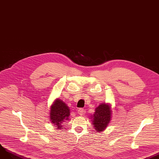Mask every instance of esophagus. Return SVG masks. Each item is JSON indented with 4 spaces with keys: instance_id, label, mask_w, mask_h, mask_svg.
<instances>
[{
    "instance_id": "1",
    "label": "esophagus",
    "mask_w": 159,
    "mask_h": 159,
    "mask_svg": "<svg viewBox=\"0 0 159 159\" xmlns=\"http://www.w3.org/2000/svg\"><path fill=\"white\" fill-rule=\"evenodd\" d=\"M78 114H79L80 115L83 116V115H85V111L84 109H83V108H80V109L78 110Z\"/></svg>"
}]
</instances>
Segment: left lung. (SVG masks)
<instances>
[{"mask_svg":"<svg viewBox=\"0 0 159 159\" xmlns=\"http://www.w3.org/2000/svg\"><path fill=\"white\" fill-rule=\"evenodd\" d=\"M111 118V111L109 105L105 103L101 104L95 109L93 115V125L96 131H102L105 130L110 123Z\"/></svg>","mask_w":159,"mask_h":159,"instance_id":"1","label":"left lung"}]
</instances>
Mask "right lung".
I'll list each match as a JSON object with an SVG mask.
<instances>
[{
    "instance_id": "obj_1",
    "label": "right lung",
    "mask_w": 159,
    "mask_h": 159,
    "mask_svg": "<svg viewBox=\"0 0 159 159\" xmlns=\"http://www.w3.org/2000/svg\"><path fill=\"white\" fill-rule=\"evenodd\" d=\"M70 116L69 107L61 100L57 99L50 108V120L56 129H61L63 123L68 120Z\"/></svg>"
}]
</instances>
